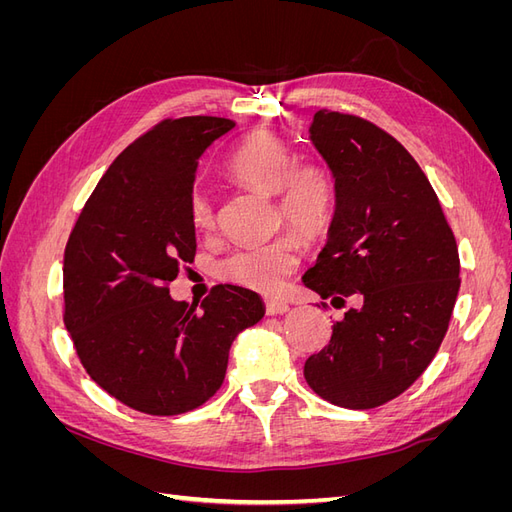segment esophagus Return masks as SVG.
<instances>
[{
  "label": "esophagus",
  "mask_w": 512,
  "mask_h": 512,
  "mask_svg": "<svg viewBox=\"0 0 512 512\" xmlns=\"http://www.w3.org/2000/svg\"><path fill=\"white\" fill-rule=\"evenodd\" d=\"M288 303L282 299H265V312L269 316H277V314H286L288 312Z\"/></svg>",
  "instance_id": "esophagus-1"
}]
</instances>
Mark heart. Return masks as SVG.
I'll list each match as a JSON object with an SVG mask.
<instances>
[{
	"mask_svg": "<svg viewBox=\"0 0 512 512\" xmlns=\"http://www.w3.org/2000/svg\"><path fill=\"white\" fill-rule=\"evenodd\" d=\"M226 168L239 183L273 194L280 220L305 239H318L331 228L339 205L335 175L320 162L297 160V153L280 136L267 130L247 134L232 149ZM188 213L196 230L213 228L215 207L205 190H192ZM301 254L299 239L286 232L267 243L237 247L220 260L218 275L235 286L271 294L299 269Z\"/></svg>",
	"mask_w": 512,
	"mask_h": 512,
	"instance_id": "1",
	"label": "heart"
}]
</instances>
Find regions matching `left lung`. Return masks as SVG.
<instances>
[{
  "instance_id": "left-lung-1",
  "label": "left lung",
  "mask_w": 512,
  "mask_h": 512,
  "mask_svg": "<svg viewBox=\"0 0 512 512\" xmlns=\"http://www.w3.org/2000/svg\"><path fill=\"white\" fill-rule=\"evenodd\" d=\"M309 134L337 179L339 205L303 284L359 307L333 324L303 374L333 406L378 408L410 389L442 344L461 286L457 241L421 166L389 132L322 108Z\"/></svg>"
}]
</instances>
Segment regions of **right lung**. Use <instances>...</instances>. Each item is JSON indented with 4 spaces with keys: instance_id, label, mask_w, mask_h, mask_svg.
<instances>
[{
    "instance_id": "1",
    "label": "right lung",
    "mask_w": 512,
    "mask_h": 512,
    "mask_svg": "<svg viewBox=\"0 0 512 512\" xmlns=\"http://www.w3.org/2000/svg\"><path fill=\"white\" fill-rule=\"evenodd\" d=\"M235 128L224 117H168L123 149L91 192L64 252V324L98 386L153 416L190 412L224 382L232 339L265 307L220 284L200 303L168 284L196 254L188 200L198 158Z\"/></svg>"
}]
</instances>
